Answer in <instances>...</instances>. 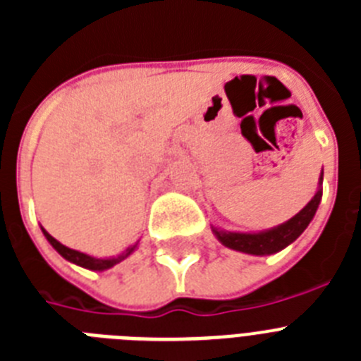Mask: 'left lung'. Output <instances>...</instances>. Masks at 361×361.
<instances>
[{
    "label": "left lung",
    "mask_w": 361,
    "mask_h": 361,
    "mask_svg": "<svg viewBox=\"0 0 361 361\" xmlns=\"http://www.w3.org/2000/svg\"><path fill=\"white\" fill-rule=\"evenodd\" d=\"M324 175V173H322ZM322 199V190L317 191V195L312 197L311 202H307L304 209L296 213L293 219L288 222H283L282 226L273 229H267L262 233H231V231H216L213 229L222 244L226 247H231L235 251H242V253L250 255H273L276 251L283 250L286 245L291 244L293 240L304 233L309 222L312 220L314 213L318 209V204Z\"/></svg>",
    "instance_id": "left-lung-1"
}]
</instances>
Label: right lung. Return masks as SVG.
<instances>
[{
	"instance_id": "obj_1",
	"label": "right lung",
	"mask_w": 361,
	"mask_h": 361,
	"mask_svg": "<svg viewBox=\"0 0 361 361\" xmlns=\"http://www.w3.org/2000/svg\"><path fill=\"white\" fill-rule=\"evenodd\" d=\"M43 235L47 237V240L54 245V250L61 255V257H65L66 260H70V262L78 264V266L86 267V269H92V271H103V269H108V267H111V266H116L117 262H121L123 258L128 257V255L137 247V244L132 245V247H128V250H126V253L119 258H94V257H88V255H85V253H79V251H75V250H70V247L63 245L61 242H57L56 238H54L52 235H49V233L44 231V229H43Z\"/></svg>"
}]
</instances>
